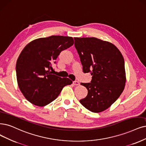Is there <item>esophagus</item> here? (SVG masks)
Instances as JSON below:
<instances>
[{"instance_id":"1","label":"esophagus","mask_w":146,"mask_h":146,"mask_svg":"<svg viewBox=\"0 0 146 146\" xmlns=\"http://www.w3.org/2000/svg\"><path fill=\"white\" fill-rule=\"evenodd\" d=\"M73 84L74 85H79V82L78 81H73Z\"/></svg>"}]
</instances>
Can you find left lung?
I'll return each mask as SVG.
<instances>
[{
  "label": "left lung",
  "mask_w": 146,
  "mask_h": 146,
  "mask_svg": "<svg viewBox=\"0 0 146 146\" xmlns=\"http://www.w3.org/2000/svg\"><path fill=\"white\" fill-rule=\"evenodd\" d=\"M74 46L82 65L83 72L90 73V83H81L88 94L80 100L93 112L106 110L119 98L126 83L125 61L112 43L95 37H74Z\"/></svg>",
  "instance_id": "8db88e82"
}]
</instances>
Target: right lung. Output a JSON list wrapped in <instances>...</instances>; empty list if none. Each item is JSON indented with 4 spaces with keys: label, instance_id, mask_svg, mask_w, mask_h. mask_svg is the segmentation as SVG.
Wrapping results in <instances>:
<instances>
[{
    "label": "right lung",
    "instance_id": "1",
    "mask_svg": "<svg viewBox=\"0 0 146 146\" xmlns=\"http://www.w3.org/2000/svg\"><path fill=\"white\" fill-rule=\"evenodd\" d=\"M72 37L52 35L32 41L21 52L16 63L19 87L31 104L44 106L57 98L72 81L53 74L52 67L61 51L73 46Z\"/></svg>",
    "mask_w": 146,
    "mask_h": 146
}]
</instances>
